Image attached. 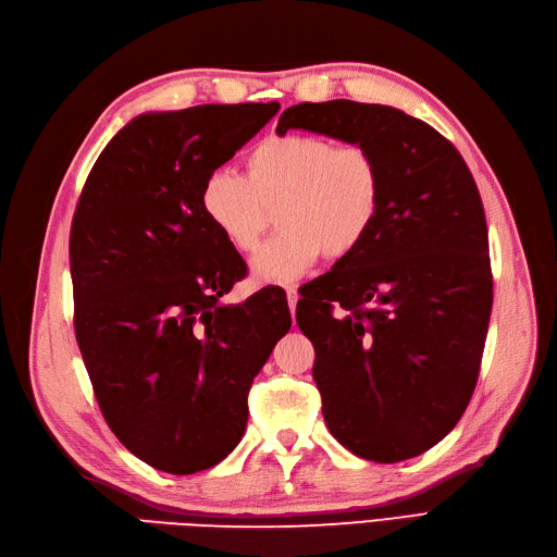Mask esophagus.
I'll list each match as a JSON object with an SVG mask.
<instances>
[{"label": "esophagus", "instance_id": "esophagus-1", "mask_svg": "<svg viewBox=\"0 0 557 557\" xmlns=\"http://www.w3.org/2000/svg\"><path fill=\"white\" fill-rule=\"evenodd\" d=\"M297 299H299L297 290H295V288H288V307H290L293 318H295V309H297Z\"/></svg>", "mask_w": 557, "mask_h": 557}]
</instances>
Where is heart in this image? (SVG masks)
I'll list each match as a JSON object with an SVG mask.
<instances>
[{"instance_id": "b5f03b06", "label": "heart", "mask_w": 557, "mask_h": 557, "mask_svg": "<svg viewBox=\"0 0 557 557\" xmlns=\"http://www.w3.org/2000/svg\"><path fill=\"white\" fill-rule=\"evenodd\" d=\"M276 205L281 232L252 260V276L290 283L323 256L346 258L369 237L383 205L379 160L360 144L272 134L246 156V176L215 170L199 190L209 225L242 256L260 246Z\"/></svg>"}]
</instances>
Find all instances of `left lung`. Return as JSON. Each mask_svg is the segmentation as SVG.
<instances>
[{"label":"left lung","mask_w":557,"mask_h":557,"mask_svg":"<svg viewBox=\"0 0 557 557\" xmlns=\"http://www.w3.org/2000/svg\"><path fill=\"white\" fill-rule=\"evenodd\" d=\"M288 129L379 160L376 225L299 290L297 325L334 440L364 460L416 458L458 425L481 369L493 274L474 176L440 132L393 107L305 102L281 113L276 132Z\"/></svg>","instance_id":"obj_1"}]
</instances>
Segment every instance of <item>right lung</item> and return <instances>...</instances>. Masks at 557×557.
Masks as SVG:
<instances>
[{"mask_svg":"<svg viewBox=\"0 0 557 557\" xmlns=\"http://www.w3.org/2000/svg\"><path fill=\"white\" fill-rule=\"evenodd\" d=\"M278 102L144 113L97 158L70 237L74 330L99 409L146 465L195 474L242 442L248 391L290 330L285 293L221 297L246 262L201 213L205 178Z\"/></svg>","mask_w":557,"mask_h":557,"instance_id":"1","label":"right lung"}]
</instances>
